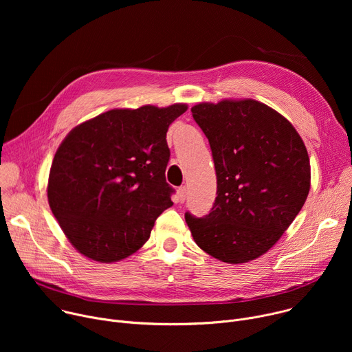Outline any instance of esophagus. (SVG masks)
Returning a JSON list of instances; mask_svg holds the SVG:
<instances>
[{
	"label": "esophagus",
	"mask_w": 352,
	"mask_h": 352,
	"mask_svg": "<svg viewBox=\"0 0 352 352\" xmlns=\"http://www.w3.org/2000/svg\"><path fill=\"white\" fill-rule=\"evenodd\" d=\"M186 199V186H179L178 190H177V200L178 202H185Z\"/></svg>",
	"instance_id": "34e87169"
}]
</instances>
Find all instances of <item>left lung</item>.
Returning a JSON list of instances; mask_svg holds the SVG:
<instances>
[{
	"mask_svg": "<svg viewBox=\"0 0 352 352\" xmlns=\"http://www.w3.org/2000/svg\"><path fill=\"white\" fill-rule=\"evenodd\" d=\"M192 117L206 135L217 177L209 214L185 213L197 246L238 265L280 239L302 209L311 188L307 147L281 114L256 100L200 103Z\"/></svg>",
	"mask_w": 352,
	"mask_h": 352,
	"instance_id": "1",
	"label": "left lung"
}]
</instances>
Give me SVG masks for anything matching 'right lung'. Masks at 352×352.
Instances as JSON below:
<instances>
[{"mask_svg":"<svg viewBox=\"0 0 352 352\" xmlns=\"http://www.w3.org/2000/svg\"><path fill=\"white\" fill-rule=\"evenodd\" d=\"M186 104L110 110L74 128L50 170L47 196L69 242L89 259L128 258L170 206L168 126Z\"/></svg>","mask_w":352,"mask_h":352,"instance_id":"right-lung-1","label":"right lung"}]
</instances>
